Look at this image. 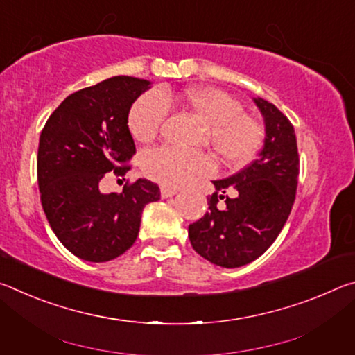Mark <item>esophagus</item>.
Here are the masks:
<instances>
[{
	"label": "esophagus",
	"instance_id": "esophagus-1",
	"mask_svg": "<svg viewBox=\"0 0 355 355\" xmlns=\"http://www.w3.org/2000/svg\"><path fill=\"white\" fill-rule=\"evenodd\" d=\"M177 192H178V189H175V188H169V186H161V196H163L164 199H167V197L175 196Z\"/></svg>",
	"mask_w": 355,
	"mask_h": 355
}]
</instances>
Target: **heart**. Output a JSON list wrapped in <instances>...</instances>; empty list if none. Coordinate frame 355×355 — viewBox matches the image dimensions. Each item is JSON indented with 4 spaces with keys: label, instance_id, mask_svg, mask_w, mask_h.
Masks as SVG:
<instances>
[{
    "label": "heart",
    "instance_id": "obj_1",
    "mask_svg": "<svg viewBox=\"0 0 355 355\" xmlns=\"http://www.w3.org/2000/svg\"><path fill=\"white\" fill-rule=\"evenodd\" d=\"M175 100L171 92L150 91L135 101L128 114V128L137 142H150L159 133ZM178 100L211 127V144L222 163L244 167L255 158L263 144V128L245 116L243 105L218 87H192ZM148 178L163 186H183L209 175L214 164L203 153L184 152L175 147L150 148L141 158Z\"/></svg>",
    "mask_w": 355,
    "mask_h": 355
}]
</instances>
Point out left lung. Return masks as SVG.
<instances>
[{
  "label": "left lung",
  "mask_w": 355,
  "mask_h": 355,
  "mask_svg": "<svg viewBox=\"0 0 355 355\" xmlns=\"http://www.w3.org/2000/svg\"><path fill=\"white\" fill-rule=\"evenodd\" d=\"M264 123L263 148L255 161L233 175L213 180L208 211L188 228L197 254L220 268H239L269 249L291 213L297 188L299 155L294 128L264 98H252ZM235 189L236 197L224 196ZM226 199V208L217 202Z\"/></svg>",
  "instance_id": "obj_1"
}]
</instances>
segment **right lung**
<instances>
[{"label":"right lung","instance_id":"obj_1","mask_svg":"<svg viewBox=\"0 0 355 355\" xmlns=\"http://www.w3.org/2000/svg\"><path fill=\"white\" fill-rule=\"evenodd\" d=\"M152 81L112 76L69 95L46 120L39 139L37 182L51 230L78 258L110 261L135 244L141 214L159 200L156 183L139 178L103 194L105 173L123 177L136 153L128 128L135 101Z\"/></svg>","mask_w":355,"mask_h":355}]
</instances>
